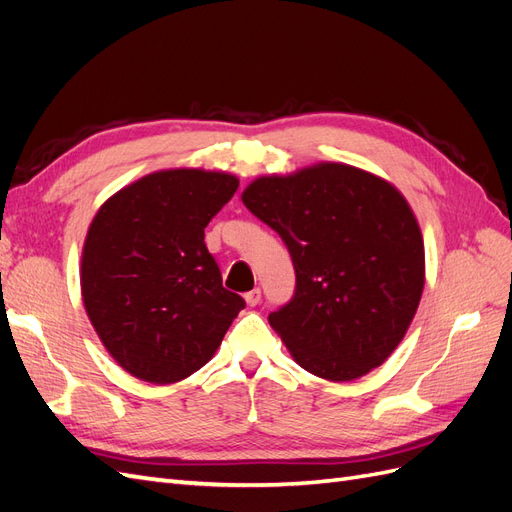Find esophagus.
Returning a JSON list of instances; mask_svg holds the SVG:
<instances>
[{"label":"esophagus","instance_id":"1","mask_svg":"<svg viewBox=\"0 0 512 512\" xmlns=\"http://www.w3.org/2000/svg\"><path fill=\"white\" fill-rule=\"evenodd\" d=\"M245 303L250 305V307L258 305V303H260V290L254 288V290H250V292H245Z\"/></svg>","mask_w":512,"mask_h":512}]
</instances>
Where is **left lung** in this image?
<instances>
[{"mask_svg": "<svg viewBox=\"0 0 512 512\" xmlns=\"http://www.w3.org/2000/svg\"><path fill=\"white\" fill-rule=\"evenodd\" d=\"M243 205L286 243L297 288L269 314L292 359L331 382L380 367L425 288L416 215L393 183L342 162L254 179Z\"/></svg>", "mask_w": 512, "mask_h": 512, "instance_id": "left-lung-1", "label": "left lung"}]
</instances>
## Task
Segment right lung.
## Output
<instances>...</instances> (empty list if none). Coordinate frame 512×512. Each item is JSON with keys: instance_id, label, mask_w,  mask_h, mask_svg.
Returning <instances> with one entry per match:
<instances>
[{"instance_id": "1", "label": "right lung", "mask_w": 512, "mask_h": 512, "mask_svg": "<svg viewBox=\"0 0 512 512\" xmlns=\"http://www.w3.org/2000/svg\"><path fill=\"white\" fill-rule=\"evenodd\" d=\"M239 179L168 168L115 192L89 224L81 258L85 312L100 342L138 380L192 376L245 307L222 286L205 228Z\"/></svg>"}]
</instances>
